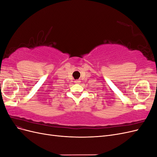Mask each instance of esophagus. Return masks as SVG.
Here are the masks:
<instances>
[{"label": "esophagus", "mask_w": 157, "mask_h": 157, "mask_svg": "<svg viewBox=\"0 0 157 157\" xmlns=\"http://www.w3.org/2000/svg\"><path fill=\"white\" fill-rule=\"evenodd\" d=\"M75 82L76 84H79V83L80 82V80H75Z\"/></svg>", "instance_id": "esophagus-1"}]
</instances>
